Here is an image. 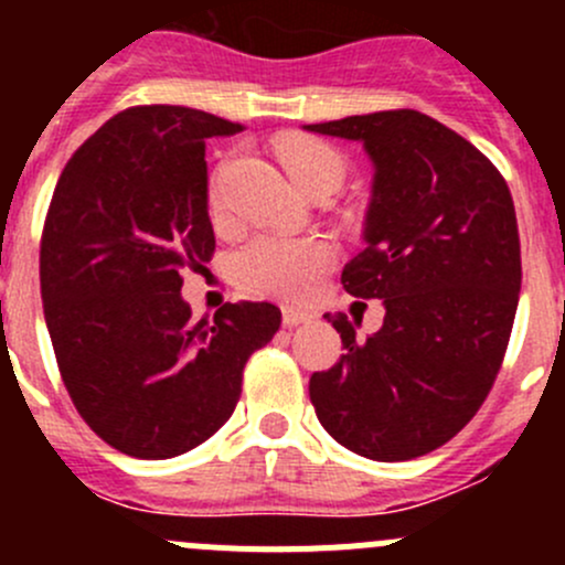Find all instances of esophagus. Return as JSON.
Returning <instances> with one entry per match:
<instances>
[{"mask_svg":"<svg viewBox=\"0 0 565 565\" xmlns=\"http://www.w3.org/2000/svg\"><path fill=\"white\" fill-rule=\"evenodd\" d=\"M281 319H284V324H287V328H298V324L311 322L315 315H311L309 309H295V306H284Z\"/></svg>","mask_w":565,"mask_h":565,"instance_id":"obj_1","label":"esophagus"}]
</instances>
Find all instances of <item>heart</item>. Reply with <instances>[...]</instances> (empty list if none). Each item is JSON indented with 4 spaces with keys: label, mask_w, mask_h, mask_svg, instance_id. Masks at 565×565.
<instances>
[{
    "label": "heart",
    "mask_w": 565,
    "mask_h": 565,
    "mask_svg": "<svg viewBox=\"0 0 565 565\" xmlns=\"http://www.w3.org/2000/svg\"><path fill=\"white\" fill-rule=\"evenodd\" d=\"M284 169L306 193L319 185L339 188L344 156L319 139H287L278 147ZM210 207H221V172L210 180ZM333 265V248L322 237L256 235L235 250V278L256 295L306 298L322 273Z\"/></svg>",
    "instance_id": "obj_1"
}]
</instances>
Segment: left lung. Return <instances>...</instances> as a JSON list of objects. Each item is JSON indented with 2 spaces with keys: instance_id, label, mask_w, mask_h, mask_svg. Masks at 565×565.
Listing matches in <instances>:
<instances>
[{
  "instance_id": "8db88e82",
  "label": "left lung",
  "mask_w": 565,
  "mask_h": 565,
  "mask_svg": "<svg viewBox=\"0 0 565 565\" xmlns=\"http://www.w3.org/2000/svg\"><path fill=\"white\" fill-rule=\"evenodd\" d=\"M306 128L363 141L372 158L366 248L341 284L385 303L366 339L324 315L347 352L311 374V404L361 457H424L470 424L503 363L522 287L514 199L481 150L413 108Z\"/></svg>"
}]
</instances>
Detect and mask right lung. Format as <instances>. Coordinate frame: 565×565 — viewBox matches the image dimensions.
<instances>
[{
    "label": "right lung",
    "mask_w": 565,
    "mask_h": 565,
    "mask_svg": "<svg viewBox=\"0 0 565 565\" xmlns=\"http://www.w3.org/2000/svg\"><path fill=\"white\" fill-rule=\"evenodd\" d=\"M241 125L130 106L71 156L40 237V295L62 383L84 424L136 459L202 446L235 413L243 369L273 339V303L191 319L182 270L215 250L204 139Z\"/></svg>",
    "instance_id": "add662e5"
}]
</instances>
